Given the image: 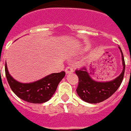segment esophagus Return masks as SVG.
<instances>
[{
  "instance_id": "1",
  "label": "esophagus",
  "mask_w": 131,
  "mask_h": 131,
  "mask_svg": "<svg viewBox=\"0 0 131 131\" xmlns=\"http://www.w3.org/2000/svg\"><path fill=\"white\" fill-rule=\"evenodd\" d=\"M74 70L72 67H67L65 69V72L67 74H69V73H71V72H73Z\"/></svg>"
}]
</instances>
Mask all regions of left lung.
Returning a JSON list of instances; mask_svg holds the SVG:
<instances>
[{
  "label": "left lung",
  "mask_w": 131,
  "mask_h": 131,
  "mask_svg": "<svg viewBox=\"0 0 131 131\" xmlns=\"http://www.w3.org/2000/svg\"><path fill=\"white\" fill-rule=\"evenodd\" d=\"M119 49L121 52L123 69L121 74L113 81L105 82H96L91 79L87 70L84 67L76 69L75 73L79 78L77 93L81 99L86 103L96 104L108 99L118 89L123 79L125 70L123 54L120 47Z\"/></svg>",
  "instance_id": "1"
}]
</instances>
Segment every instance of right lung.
Here are the masks:
<instances>
[{
  "label": "right lung",
  "mask_w": 131,
  "mask_h": 131,
  "mask_svg": "<svg viewBox=\"0 0 131 131\" xmlns=\"http://www.w3.org/2000/svg\"><path fill=\"white\" fill-rule=\"evenodd\" d=\"M5 74L10 87L16 96L28 103L40 104L52 97L59 83L65 76V72L52 73L39 81L26 84L15 81L9 74L5 64Z\"/></svg>",
  "instance_id": "add662e5"
}]
</instances>
